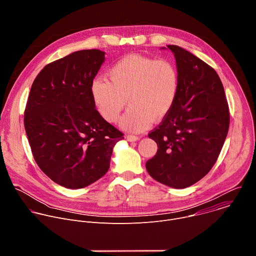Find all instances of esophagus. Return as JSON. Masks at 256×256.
<instances>
[{
  "mask_svg": "<svg viewBox=\"0 0 256 256\" xmlns=\"http://www.w3.org/2000/svg\"><path fill=\"white\" fill-rule=\"evenodd\" d=\"M126 138L128 140V142H136L140 138L138 136H132V134H128L126 136Z\"/></svg>",
  "mask_w": 256,
  "mask_h": 256,
  "instance_id": "esophagus-1",
  "label": "esophagus"
}]
</instances>
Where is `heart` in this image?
<instances>
[{"mask_svg":"<svg viewBox=\"0 0 256 256\" xmlns=\"http://www.w3.org/2000/svg\"><path fill=\"white\" fill-rule=\"evenodd\" d=\"M109 82L95 78L90 92L97 112L107 122L114 124L126 106L120 122L122 130L138 132L165 118L174 106L179 92V75L168 60L128 56L108 70Z\"/></svg>","mask_w":256,"mask_h":256,"instance_id":"obj_1","label":"heart"}]
</instances>
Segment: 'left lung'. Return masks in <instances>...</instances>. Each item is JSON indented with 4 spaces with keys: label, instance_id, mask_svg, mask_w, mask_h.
I'll use <instances>...</instances> for the list:
<instances>
[{
    "label": "left lung",
    "instance_id": "left-lung-1",
    "mask_svg": "<svg viewBox=\"0 0 256 256\" xmlns=\"http://www.w3.org/2000/svg\"><path fill=\"white\" fill-rule=\"evenodd\" d=\"M167 48L176 60L179 92L170 112L149 134L159 149L146 168L160 184L186 188L206 176L220 155L229 130V107L212 66L180 46Z\"/></svg>",
    "mask_w": 256,
    "mask_h": 256
}]
</instances>
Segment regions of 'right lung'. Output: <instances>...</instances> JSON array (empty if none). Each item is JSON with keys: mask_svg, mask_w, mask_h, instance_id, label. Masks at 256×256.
I'll return each instance as SVG.
<instances>
[{"mask_svg": "<svg viewBox=\"0 0 256 256\" xmlns=\"http://www.w3.org/2000/svg\"><path fill=\"white\" fill-rule=\"evenodd\" d=\"M105 60L99 50H83L46 66L35 78L24 112L33 157L56 184L86 188L110 166L124 134L101 118L90 92Z\"/></svg>", "mask_w": 256, "mask_h": 256, "instance_id": "add662e5", "label": "right lung"}]
</instances>
